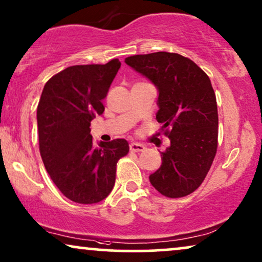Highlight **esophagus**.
<instances>
[{
	"mask_svg": "<svg viewBox=\"0 0 262 262\" xmlns=\"http://www.w3.org/2000/svg\"><path fill=\"white\" fill-rule=\"evenodd\" d=\"M129 147H130V151L132 152H142V151H145V146L141 145V144H138V142H132Z\"/></svg>",
	"mask_w": 262,
	"mask_h": 262,
	"instance_id": "obj_1",
	"label": "esophagus"
}]
</instances>
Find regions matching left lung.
Segmentation results:
<instances>
[{"label":"left lung","instance_id":"8db88e82","mask_svg":"<svg viewBox=\"0 0 262 262\" xmlns=\"http://www.w3.org/2000/svg\"><path fill=\"white\" fill-rule=\"evenodd\" d=\"M124 62L158 89L156 118L170 139L149 182L164 196L189 195L204 182L217 153L218 110L211 80L196 63L175 52L134 55Z\"/></svg>","mask_w":262,"mask_h":262}]
</instances>
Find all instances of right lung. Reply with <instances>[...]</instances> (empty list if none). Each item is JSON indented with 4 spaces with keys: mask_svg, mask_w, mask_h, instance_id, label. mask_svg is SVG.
<instances>
[{
    "mask_svg": "<svg viewBox=\"0 0 262 262\" xmlns=\"http://www.w3.org/2000/svg\"><path fill=\"white\" fill-rule=\"evenodd\" d=\"M121 62L72 66L48 80L37 107L39 151L52 182L69 200L97 204L113 190L124 139L96 145L91 121L104 113L103 99Z\"/></svg>",
    "mask_w": 262,
    "mask_h": 262,
    "instance_id": "1",
    "label": "right lung"
}]
</instances>
